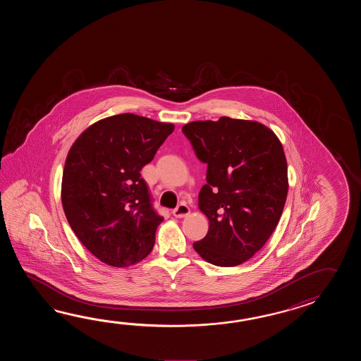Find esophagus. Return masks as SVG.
<instances>
[{
    "label": "esophagus",
    "instance_id": "obj_1",
    "mask_svg": "<svg viewBox=\"0 0 361 361\" xmlns=\"http://www.w3.org/2000/svg\"><path fill=\"white\" fill-rule=\"evenodd\" d=\"M190 213H191V210H190V207H187L185 204L178 205V207L173 210V214H174V216H177V218H184V216H187Z\"/></svg>",
    "mask_w": 361,
    "mask_h": 361
}]
</instances>
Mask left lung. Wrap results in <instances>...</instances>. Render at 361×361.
Returning <instances> with one entry per match:
<instances>
[{
	"instance_id": "1",
	"label": "left lung",
	"mask_w": 361,
	"mask_h": 361,
	"mask_svg": "<svg viewBox=\"0 0 361 361\" xmlns=\"http://www.w3.org/2000/svg\"><path fill=\"white\" fill-rule=\"evenodd\" d=\"M182 130L207 164L199 209L209 231L193 249L214 266H238L261 250L283 214L289 188L283 145L266 125L226 116Z\"/></svg>"
}]
</instances>
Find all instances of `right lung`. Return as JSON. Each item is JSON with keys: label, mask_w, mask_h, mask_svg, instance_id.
I'll return each instance as SVG.
<instances>
[{"label": "right lung", "mask_w": 361, "mask_h": 361, "mask_svg": "<svg viewBox=\"0 0 361 361\" xmlns=\"http://www.w3.org/2000/svg\"><path fill=\"white\" fill-rule=\"evenodd\" d=\"M173 131V123L121 114L92 123L69 148L63 210L82 245L108 266L129 267L154 247L164 219L139 171Z\"/></svg>", "instance_id": "add662e5"}]
</instances>
